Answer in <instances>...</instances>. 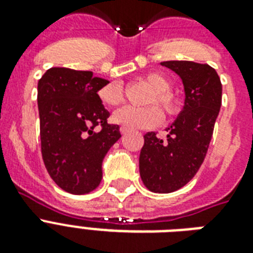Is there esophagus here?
I'll return each mask as SVG.
<instances>
[{
	"instance_id": "obj_1",
	"label": "esophagus",
	"mask_w": 253,
	"mask_h": 253,
	"mask_svg": "<svg viewBox=\"0 0 253 253\" xmlns=\"http://www.w3.org/2000/svg\"><path fill=\"white\" fill-rule=\"evenodd\" d=\"M128 128H126V127H121V134L122 135H125V134H127V132H128Z\"/></svg>"
}]
</instances>
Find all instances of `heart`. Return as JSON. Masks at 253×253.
Instances as JSON below:
<instances>
[{"label": "heart", "instance_id": "1", "mask_svg": "<svg viewBox=\"0 0 253 253\" xmlns=\"http://www.w3.org/2000/svg\"><path fill=\"white\" fill-rule=\"evenodd\" d=\"M144 83L152 89L147 95L144 105L147 107H123L113 114V121L117 125L130 130H147L159 126L163 121V113L157 107L160 106L167 117H176L181 111L180 98L170 90L172 84L168 77L162 73L152 72L144 77ZM99 101L106 106H119L125 102V91L119 83H109L99 87Z\"/></svg>", "mask_w": 253, "mask_h": 253}]
</instances>
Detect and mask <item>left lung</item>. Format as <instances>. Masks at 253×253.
I'll return each mask as SVG.
<instances>
[{
  "instance_id": "1",
  "label": "left lung",
  "mask_w": 253,
  "mask_h": 253,
  "mask_svg": "<svg viewBox=\"0 0 253 253\" xmlns=\"http://www.w3.org/2000/svg\"><path fill=\"white\" fill-rule=\"evenodd\" d=\"M162 65L181 77L185 106L167 128V138L156 132L144 135L139 170L148 190L172 193L188 184L204 163L222 105V84L209 64L170 60Z\"/></svg>"
}]
</instances>
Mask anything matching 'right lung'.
Segmentation results:
<instances>
[{"mask_svg":"<svg viewBox=\"0 0 253 253\" xmlns=\"http://www.w3.org/2000/svg\"><path fill=\"white\" fill-rule=\"evenodd\" d=\"M106 84L90 71L61 67L49 68L38 83L43 162L57 186L71 194L98 186L103 158L121 138L97 94Z\"/></svg>","mask_w":253,"mask_h":253,"instance_id":"right-lung-1","label":"right lung"}]
</instances>
